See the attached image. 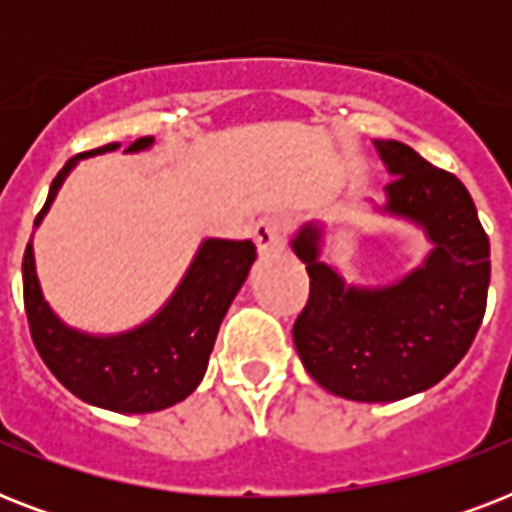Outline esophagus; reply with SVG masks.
I'll return each instance as SVG.
<instances>
[{"instance_id": "1", "label": "esophagus", "mask_w": 512, "mask_h": 512, "mask_svg": "<svg viewBox=\"0 0 512 512\" xmlns=\"http://www.w3.org/2000/svg\"><path fill=\"white\" fill-rule=\"evenodd\" d=\"M252 233H255V244L260 257H271L281 249V228L273 217H260Z\"/></svg>"}]
</instances>
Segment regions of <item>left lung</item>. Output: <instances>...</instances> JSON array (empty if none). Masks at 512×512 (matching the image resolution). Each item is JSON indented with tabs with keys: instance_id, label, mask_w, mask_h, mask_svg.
Returning a JSON list of instances; mask_svg holds the SVG:
<instances>
[{
	"instance_id": "obj_1",
	"label": "left lung",
	"mask_w": 512,
	"mask_h": 512,
	"mask_svg": "<svg viewBox=\"0 0 512 512\" xmlns=\"http://www.w3.org/2000/svg\"><path fill=\"white\" fill-rule=\"evenodd\" d=\"M388 175L369 212L412 225L428 241L420 263L390 281H345L327 255L324 220H305L289 247L311 276L295 348L305 372L335 396L388 404L441 382L468 353L486 311L489 236L468 188L398 140H374Z\"/></svg>"
}]
</instances>
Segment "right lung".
Listing matches in <instances>:
<instances>
[{
  "instance_id": "obj_1",
  "label": "right lung",
  "mask_w": 512,
  "mask_h": 512,
  "mask_svg": "<svg viewBox=\"0 0 512 512\" xmlns=\"http://www.w3.org/2000/svg\"><path fill=\"white\" fill-rule=\"evenodd\" d=\"M119 148V143H111L68 159L52 180L34 228L42 225L76 164ZM148 148H154V138H140L124 148V154H143ZM255 260L252 241L201 239L183 279L154 316L122 332L98 335L71 327L52 311L36 276L31 236L23 255V300L31 337L44 364L76 398L119 414L159 412L199 388L220 324Z\"/></svg>"
}]
</instances>
